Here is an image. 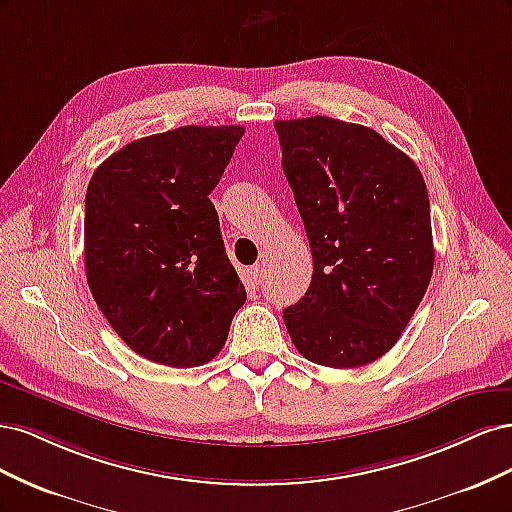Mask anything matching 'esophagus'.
Listing matches in <instances>:
<instances>
[{
	"label": "esophagus",
	"mask_w": 512,
	"mask_h": 512,
	"mask_svg": "<svg viewBox=\"0 0 512 512\" xmlns=\"http://www.w3.org/2000/svg\"><path fill=\"white\" fill-rule=\"evenodd\" d=\"M262 275H265V265H260V262L247 269V280H250L252 284H258L262 280Z\"/></svg>",
	"instance_id": "obj_1"
}]
</instances>
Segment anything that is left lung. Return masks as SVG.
<instances>
[{"label": "left lung", "instance_id": "8db88e82", "mask_svg": "<svg viewBox=\"0 0 512 512\" xmlns=\"http://www.w3.org/2000/svg\"><path fill=\"white\" fill-rule=\"evenodd\" d=\"M282 168L312 250L305 297L284 309L294 348L335 369L389 352L433 273L427 185L371 128L333 117L275 121Z\"/></svg>", "mask_w": 512, "mask_h": 512}]
</instances>
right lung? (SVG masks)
I'll return each instance as SVG.
<instances>
[{
    "label": "right lung",
    "mask_w": 512,
    "mask_h": 512,
    "mask_svg": "<svg viewBox=\"0 0 512 512\" xmlns=\"http://www.w3.org/2000/svg\"><path fill=\"white\" fill-rule=\"evenodd\" d=\"M241 126H183L104 160L85 196V273L136 354L198 367L218 354L247 294L209 200Z\"/></svg>",
    "instance_id": "right-lung-1"
}]
</instances>
